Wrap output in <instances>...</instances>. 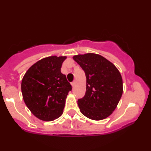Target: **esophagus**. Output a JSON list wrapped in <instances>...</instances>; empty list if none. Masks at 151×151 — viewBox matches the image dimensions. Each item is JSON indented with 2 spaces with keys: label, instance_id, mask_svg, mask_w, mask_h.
I'll list each match as a JSON object with an SVG mask.
<instances>
[{
  "label": "esophagus",
  "instance_id": "1",
  "mask_svg": "<svg viewBox=\"0 0 151 151\" xmlns=\"http://www.w3.org/2000/svg\"><path fill=\"white\" fill-rule=\"evenodd\" d=\"M75 81L72 82H71V86H73V87H74V86H75Z\"/></svg>",
  "mask_w": 151,
  "mask_h": 151
}]
</instances>
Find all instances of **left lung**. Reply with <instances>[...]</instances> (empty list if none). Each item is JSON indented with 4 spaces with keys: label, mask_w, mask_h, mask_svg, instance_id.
Here are the masks:
<instances>
[{
    "label": "left lung",
    "mask_w": 151,
    "mask_h": 151,
    "mask_svg": "<svg viewBox=\"0 0 151 151\" xmlns=\"http://www.w3.org/2000/svg\"><path fill=\"white\" fill-rule=\"evenodd\" d=\"M84 70L86 91L78 99L81 113L91 119L108 117L117 107L123 94L121 75L113 63L99 54L88 53L73 57Z\"/></svg>",
    "instance_id": "1"
}]
</instances>
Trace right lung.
Returning <instances> with one entry per match:
<instances>
[{
    "instance_id": "right-lung-1",
    "label": "right lung",
    "mask_w": 151,
    "mask_h": 151,
    "mask_svg": "<svg viewBox=\"0 0 151 151\" xmlns=\"http://www.w3.org/2000/svg\"><path fill=\"white\" fill-rule=\"evenodd\" d=\"M66 56H50L38 61L25 73L21 91L27 106L41 120L50 121L62 115L72 86L61 67Z\"/></svg>"
}]
</instances>
